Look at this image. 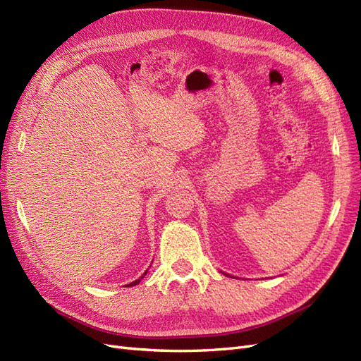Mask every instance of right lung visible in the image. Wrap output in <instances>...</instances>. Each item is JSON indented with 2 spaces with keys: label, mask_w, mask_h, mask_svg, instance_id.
Instances as JSON below:
<instances>
[{
  "label": "right lung",
  "mask_w": 361,
  "mask_h": 361,
  "mask_svg": "<svg viewBox=\"0 0 361 361\" xmlns=\"http://www.w3.org/2000/svg\"><path fill=\"white\" fill-rule=\"evenodd\" d=\"M144 274H147V271H145V273H144ZM142 277H144V276H142ZM142 277H141V279H142ZM141 279H137V281H135V282H132V283H129V285H127V286H135V285H137V283H139V282H141Z\"/></svg>",
  "instance_id": "add662e5"
}]
</instances>
